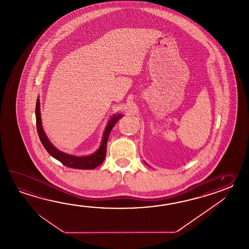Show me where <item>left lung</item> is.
Instances as JSON below:
<instances>
[{
	"label": "left lung",
	"instance_id": "1",
	"mask_svg": "<svg viewBox=\"0 0 249 249\" xmlns=\"http://www.w3.org/2000/svg\"><path fill=\"white\" fill-rule=\"evenodd\" d=\"M145 164H146V163H145Z\"/></svg>",
	"mask_w": 249,
	"mask_h": 249
}]
</instances>
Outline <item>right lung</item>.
Returning <instances> with one entry per match:
<instances>
[{"instance_id":"obj_1","label":"right lung","mask_w":249,"mask_h":249,"mask_svg":"<svg viewBox=\"0 0 249 249\" xmlns=\"http://www.w3.org/2000/svg\"><path fill=\"white\" fill-rule=\"evenodd\" d=\"M36 128H37L38 136L40 138V141L42 142V146L47 150L48 153L50 154L54 159H57L59 162H61L65 166H68L70 168L74 169L91 170L94 169L97 166L103 163L105 157H106L107 143V139L110 134L112 128L115 126L117 121L123 117L122 114H117L114 115L110 118V120L107 124L106 129L103 133V137L101 141V146L98 148V150L91 154L90 156L85 157H76L73 155L64 153L62 151L58 150V148H55L53 143L49 141L45 132L42 128V119H41V112H40V100L39 97L36 101Z\"/></svg>"}]
</instances>
